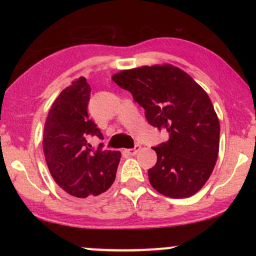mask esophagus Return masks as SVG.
Masks as SVG:
<instances>
[{
  "label": "esophagus",
  "mask_w": 256,
  "mask_h": 256,
  "mask_svg": "<svg viewBox=\"0 0 256 256\" xmlns=\"http://www.w3.org/2000/svg\"><path fill=\"white\" fill-rule=\"evenodd\" d=\"M140 144H136L134 146V148H131V149H126V152H128V155H136L137 152H138V150H140Z\"/></svg>",
  "instance_id": "obj_1"
}]
</instances>
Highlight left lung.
Listing matches in <instances>:
<instances>
[{"label":"left lung","mask_w":256,"mask_h":256,"mask_svg":"<svg viewBox=\"0 0 256 256\" xmlns=\"http://www.w3.org/2000/svg\"><path fill=\"white\" fill-rule=\"evenodd\" d=\"M112 79L144 108L149 124L170 134L152 148L158 161L148 171L152 186L172 198L195 195L212 174L219 152V119L207 92L168 64L124 70Z\"/></svg>","instance_id":"left-lung-1"}]
</instances>
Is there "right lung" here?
Masks as SVG:
<instances>
[{"mask_svg":"<svg viewBox=\"0 0 256 256\" xmlns=\"http://www.w3.org/2000/svg\"><path fill=\"white\" fill-rule=\"evenodd\" d=\"M90 85L84 77L64 89L49 110L43 131V152L49 172L61 189L79 198L98 196L116 179L120 152L94 150L89 136L104 140L89 118Z\"/></svg>","mask_w":256,"mask_h":256,"instance_id":"obj_1","label":"right lung"}]
</instances>
